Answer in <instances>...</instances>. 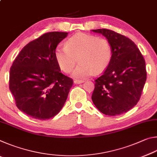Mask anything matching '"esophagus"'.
<instances>
[{"instance_id":"obj_1","label":"esophagus","mask_w":157,"mask_h":157,"mask_svg":"<svg viewBox=\"0 0 157 157\" xmlns=\"http://www.w3.org/2000/svg\"><path fill=\"white\" fill-rule=\"evenodd\" d=\"M82 82H84L83 80H78V79H75L74 80V83L75 84H81Z\"/></svg>"}]
</instances>
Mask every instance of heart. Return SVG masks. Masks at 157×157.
<instances>
[{"label": "heart", "instance_id": "heart-1", "mask_svg": "<svg viewBox=\"0 0 157 157\" xmlns=\"http://www.w3.org/2000/svg\"><path fill=\"white\" fill-rule=\"evenodd\" d=\"M54 54L58 66L67 73L72 71L78 58L79 64L73 71V76L81 79L94 72L104 71L112 59L113 50L107 39L78 33L67 39L65 46H57Z\"/></svg>", "mask_w": 157, "mask_h": 157}]
</instances>
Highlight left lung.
<instances>
[{
	"mask_svg": "<svg viewBox=\"0 0 157 157\" xmlns=\"http://www.w3.org/2000/svg\"><path fill=\"white\" fill-rule=\"evenodd\" d=\"M107 38L113 57L105 72L95 80L92 100L108 116L126 113L137 104L147 78L145 62L131 39L107 29L92 30Z\"/></svg>",
	"mask_w": 157,
	"mask_h": 157,
	"instance_id": "8db88e82",
	"label": "left lung"
}]
</instances>
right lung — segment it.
I'll return each mask as SVG.
<instances>
[{"label":"right lung","mask_w":157,"mask_h":157,"mask_svg":"<svg viewBox=\"0 0 157 157\" xmlns=\"http://www.w3.org/2000/svg\"><path fill=\"white\" fill-rule=\"evenodd\" d=\"M68 33L50 32L21 50L10 71V90L16 105L28 116L47 120L62 109L73 79L60 72L55 50Z\"/></svg>","instance_id":"right-lung-1"}]
</instances>
